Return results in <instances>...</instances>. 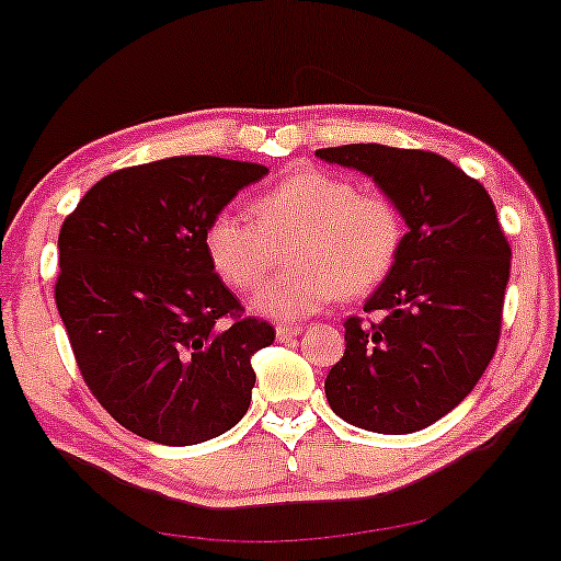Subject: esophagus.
Here are the masks:
<instances>
[{
	"mask_svg": "<svg viewBox=\"0 0 561 561\" xmlns=\"http://www.w3.org/2000/svg\"><path fill=\"white\" fill-rule=\"evenodd\" d=\"M302 334V327H298V323H279V327H276V336H279V340H293V336H300Z\"/></svg>",
	"mask_w": 561,
	"mask_h": 561,
	"instance_id": "34e87169",
	"label": "esophagus"
}]
</instances>
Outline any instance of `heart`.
Instances as JSON below:
<instances>
[{"mask_svg": "<svg viewBox=\"0 0 561 561\" xmlns=\"http://www.w3.org/2000/svg\"><path fill=\"white\" fill-rule=\"evenodd\" d=\"M251 216H214L204 234L206 255L229 287L251 293L272 272L279 248L293 242V268L253 298V308L276 321L306 319L342 295L370 293L391 274L404 242L394 201L323 170L287 174L255 195Z\"/></svg>", "mask_w": 561, "mask_h": 561, "instance_id": "heart-1", "label": "heart"}]
</instances>
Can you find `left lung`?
<instances>
[{
  "instance_id": "obj_1",
  "label": "left lung",
  "mask_w": 561,
  "mask_h": 561,
  "mask_svg": "<svg viewBox=\"0 0 561 561\" xmlns=\"http://www.w3.org/2000/svg\"><path fill=\"white\" fill-rule=\"evenodd\" d=\"M316 157L368 174L408 225L400 259L363 306L383 319L345 321L327 400L357 428L413 434L455 410L494 357L510 242L481 182L438 153L350 144Z\"/></svg>"
}]
</instances>
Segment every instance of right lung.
Masks as SVG:
<instances>
[{"mask_svg": "<svg viewBox=\"0 0 561 561\" xmlns=\"http://www.w3.org/2000/svg\"><path fill=\"white\" fill-rule=\"evenodd\" d=\"M268 170L172 157L106 174L59 229L57 310L83 381L119 426L167 447L225 434L248 413L266 321L214 274L204 234Z\"/></svg>", "mask_w": 561, "mask_h": 561, "instance_id": "right-lung-1", "label": "right lung"}]
</instances>
